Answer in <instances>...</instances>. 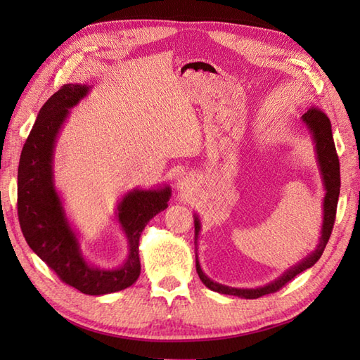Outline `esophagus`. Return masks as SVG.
<instances>
[{"instance_id": "esophagus-1", "label": "esophagus", "mask_w": 360, "mask_h": 360, "mask_svg": "<svg viewBox=\"0 0 360 360\" xmlns=\"http://www.w3.org/2000/svg\"><path fill=\"white\" fill-rule=\"evenodd\" d=\"M193 184H195V181H193V179L191 176H184V177H181L179 180V189H180V192L183 195H188V193L192 192Z\"/></svg>"}]
</instances>
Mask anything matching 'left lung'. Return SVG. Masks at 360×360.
<instances>
[{
	"label": "left lung",
	"mask_w": 360,
	"mask_h": 360,
	"mask_svg": "<svg viewBox=\"0 0 360 360\" xmlns=\"http://www.w3.org/2000/svg\"><path fill=\"white\" fill-rule=\"evenodd\" d=\"M302 123L307 126L309 134L312 136L314 146H315V156H317L319 168L321 172V180L324 186V200H323V226L320 231V240L317 248H315L309 255L304 257L300 263L294 264L288 270H285L278 279L269 282L267 285L258 287V288H234L222 285L219 282L212 281L207 276L198 261V255H195V263H197V271L198 276L202 281V284L210 288L212 291L228 294V296H237L242 299H258L266 294L275 292L279 288L284 287L287 282H290L294 276L302 274L303 270L312 267L320 257L323 255V250L329 242V237L332 234V228L335 224L336 216V205H338V197H340V188H341V177H340V159L336 155V148L332 136V124L329 117L323 111L317 110V108H311L309 111L302 115ZM193 224H195V248H197L198 234L201 231V222L198 214H193Z\"/></svg>",
	"instance_id": "8db88e82"
}]
</instances>
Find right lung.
Listing matches in <instances>:
<instances>
[{
    "instance_id": "right-lung-1",
    "label": "right lung",
    "mask_w": 360,
    "mask_h": 360,
    "mask_svg": "<svg viewBox=\"0 0 360 360\" xmlns=\"http://www.w3.org/2000/svg\"><path fill=\"white\" fill-rule=\"evenodd\" d=\"M91 90L85 84H66L41 106L25 141L18 169V216L28 246L45 261L58 278L90 296L124 290L141 274L139 237L150 219L165 210L171 198L169 186L134 189L120 200L115 219L126 236L129 254L114 269L91 264L81 249L53 183V148L70 108Z\"/></svg>"
}]
</instances>
